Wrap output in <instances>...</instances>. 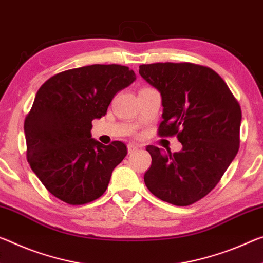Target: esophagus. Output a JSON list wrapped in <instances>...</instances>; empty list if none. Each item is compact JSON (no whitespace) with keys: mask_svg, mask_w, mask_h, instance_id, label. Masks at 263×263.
Here are the masks:
<instances>
[{"mask_svg":"<svg viewBox=\"0 0 263 263\" xmlns=\"http://www.w3.org/2000/svg\"><path fill=\"white\" fill-rule=\"evenodd\" d=\"M138 148H139L138 145H136V144H127V151H128V154L135 153Z\"/></svg>","mask_w":263,"mask_h":263,"instance_id":"1","label":"esophagus"}]
</instances>
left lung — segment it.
<instances>
[{"mask_svg":"<svg viewBox=\"0 0 263 263\" xmlns=\"http://www.w3.org/2000/svg\"><path fill=\"white\" fill-rule=\"evenodd\" d=\"M139 73L161 95L158 135L177 136L182 144L174 153L148 145L152 164L145 185L162 201L192 205L218 185L239 151L240 104L208 66L166 62L140 65Z\"/></svg>","mask_w":263,"mask_h":263,"instance_id":"left-lung-1","label":"left lung"}]
</instances>
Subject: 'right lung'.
I'll return each mask as SVG.
<instances>
[{
  "label": "right lung",
  "instance_id": "add662e5",
  "mask_svg": "<svg viewBox=\"0 0 263 263\" xmlns=\"http://www.w3.org/2000/svg\"><path fill=\"white\" fill-rule=\"evenodd\" d=\"M136 79L119 64H93L50 77L37 91L24 120L27 160L53 197L84 205L106 191L112 171L126 157L119 140L103 145L91 138L116 93Z\"/></svg>",
  "mask_w": 263,
  "mask_h": 263
}]
</instances>
